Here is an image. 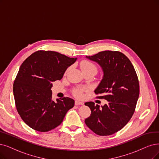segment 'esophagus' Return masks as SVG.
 <instances>
[{
	"instance_id": "obj_1",
	"label": "esophagus",
	"mask_w": 159,
	"mask_h": 159,
	"mask_svg": "<svg viewBox=\"0 0 159 159\" xmlns=\"http://www.w3.org/2000/svg\"><path fill=\"white\" fill-rule=\"evenodd\" d=\"M84 103L83 102H81L80 101H78V100H76L75 102V105H83Z\"/></svg>"
}]
</instances>
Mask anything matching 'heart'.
Listing matches in <instances>:
<instances>
[{"label":"heart","instance_id":"1","mask_svg":"<svg viewBox=\"0 0 159 159\" xmlns=\"http://www.w3.org/2000/svg\"><path fill=\"white\" fill-rule=\"evenodd\" d=\"M80 67L81 69L83 71H86V70H90V69H96L97 70V67L95 64H93V63H92L91 61H87V60H84L83 61H82L80 63ZM69 67L66 70V73H67L68 70H69ZM85 91V89H83V88H76V89H74L73 91V95L78 98H81L83 97V93Z\"/></svg>","mask_w":159,"mask_h":159}]
</instances>
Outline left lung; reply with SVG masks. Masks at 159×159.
<instances>
[{
	"mask_svg": "<svg viewBox=\"0 0 159 159\" xmlns=\"http://www.w3.org/2000/svg\"><path fill=\"white\" fill-rule=\"evenodd\" d=\"M86 57L103 69V79L94 92L100 95L97 98L108 103L100 109L94 102H86L91 114L84 122L97 135L109 136L120 130L135 112L139 95L138 75L130 60L120 52L105 50Z\"/></svg>",
	"mask_w": 159,
	"mask_h": 159,
	"instance_id": "obj_1",
	"label": "left lung"
}]
</instances>
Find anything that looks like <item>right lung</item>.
<instances>
[{
	"mask_svg": "<svg viewBox=\"0 0 159 159\" xmlns=\"http://www.w3.org/2000/svg\"><path fill=\"white\" fill-rule=\"evenodd\" d=\"M76 60L57 52L39 50L21 64L13 85L15 104L21 119L33 130L45 132L55 128L73 107L71 98L53 101L51 89Z\"/></svg>",
	"mask_w": 159,
	"mask_h": 159,
	"instance_id": "obj_1",
	"label": "right lung"
}]
</instances>
